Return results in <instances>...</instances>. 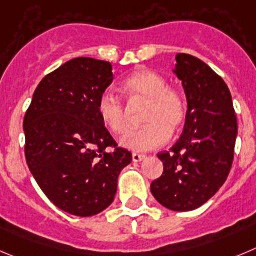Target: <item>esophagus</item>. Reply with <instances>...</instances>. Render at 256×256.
Returning a JSON list of instances; mask_svg holds the SVG:
<instances>
[{
  "label": "esophagus",
  "instance_id": "1",
  "mask_svg": "<svg viewBox=\"0 0 256 256\" xmlns=\"http://www.w3.org/2000/svg\"><path fill=\"white\" fill-rule=\"evenodd\" d=\"M146 158L144 154H140V153H133L132 154V160L133 162H140V160H143Z\"/></svg>",
  "mask_w": 256,
  "mask_h": 256
}]
</instances>
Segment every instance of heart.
Masks as SVG:
<instances>
[{
    "label": "heart",
    "instance_id": "1",
    "mask_svg": "<svg viewBox=\"0 0 256 256\" xmlns=\"http://www.w3.org/2000/svg\"><path fill=\"white\" fill-rule=\"evenodd\" d=\"M122 92L132 103H146L140 130L130 132L120 140V144L134 152H144L160 147L182 128L186 106L180 92L167 86L162 75L150 70H140L122 84ZM98 114L102 122L114 134L128 130L123 103L114 94L103 93L98 100Z\"/></svg>",
    "mask_w": 256,
    "mask_h": 256
}]
</instances>
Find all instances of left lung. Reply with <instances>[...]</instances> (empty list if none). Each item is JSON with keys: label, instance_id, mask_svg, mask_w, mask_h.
<instances>
[{"label": "left lung", "instance_id": "left-lung-1", "mask_svg": "<svg viewBox=\"0 0 256 256\" xmlns=\"http://www.w3.org/2000/svg\"><path fill=\"white\" fill-rule=\"evenodd\" d=\"M172 72L184 86L186 119L176 144L157 154L163 174L150 184V192L170 210L191 211L208 201L228 178L238 122L228 85L202 60L177 54Z\"/></svg>", "mask_w": 256, "mask_h": 256}]
</instances>
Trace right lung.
<instances>
[{
	"label": "right lung",
	"instance_id": "obj_1",
	"mask_svg": "<svg viewBox=\"0 0 256 256\" xmlns=\"http://www.w3.org/2000/svg\"><path fill=\"white\" fill-rule=\"evenodd\" d=\"M113 79L110 62L69 60L41 80L24 118L30 172L51 202L72 215L106 210L119 174L132 160V153L116 147L96 109Z\"/></svg>",
	"mask_w": 256,
	"mask_h": 256
}]
</instances>
